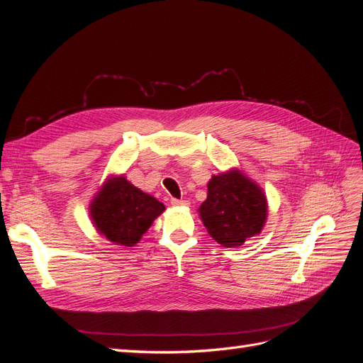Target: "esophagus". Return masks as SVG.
<instances>
[{
  "label": "esophagus",
  "instance_id": "obj_1",
  "mask_svg": "<svg viewBox=\"0 0 363 363\" xmlns=\"http://www.w3.org/2000/svg\"><path fill=\"white\" fill-rule=\"evenodd\" d=\"M171 204H172V206H188L189 203H188V201H184V200H177V199H172V200H171Z\"/></svg>",
  "mask_w": 363,
  "mask_h": 363
}]
</instances>
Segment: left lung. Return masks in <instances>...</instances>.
Wrapping results in <instances>:
<instances>
[{"label":"left lung","instance_id":"1","mask_svg":"<svg viewBox=\"0 0 363 363\" xmlns=\"http://www.w3.org/2000/svg\"><path fill=\"white\" fill-rule=\"evenodd\" d=\"M199 213L207 233L219 245L233 248L260 235L268 219V200L242 169L230 168L208 180L207 199Z\"/></svg>","mask_w":363,"mask_h":363}]
</instances>
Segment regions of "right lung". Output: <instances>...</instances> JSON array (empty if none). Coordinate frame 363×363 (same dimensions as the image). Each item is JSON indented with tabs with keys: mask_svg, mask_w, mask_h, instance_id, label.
Segmentation results:
<instances>
[{
	"mask_svg": "<svg viewBox=\"0 0 363 363\" xmlns=\"http://www.w3.org/2000/svg\"><path fill=\"white\" fill-rule=\"evenodd\" d=\"M163 212V203L131 184L125 175L108 177L89 204L96 232L121 247H135Z\"/></svg>",
	"mask_w": 363,
	"mask_h": 363,
	"instance_id": "1",
	"label": "right lung"
}]
</instances>
